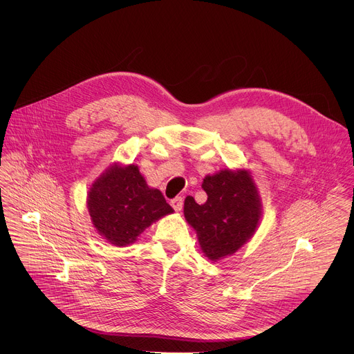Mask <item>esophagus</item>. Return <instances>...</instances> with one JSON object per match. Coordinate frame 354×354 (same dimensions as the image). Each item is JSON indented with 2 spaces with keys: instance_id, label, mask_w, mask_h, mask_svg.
Instances as JSON below:
<instances>
[{
  "instance_id": "obj_1",
  "label": "esophagus",
  "mask_w": 354,
  "mask_h": 354,
  "mask_svg": "<svg viewBox=\"0 0 354 354\" xmlns=\"http://www.w3.org/2000/svg\"><path fill=\"white\" fill-rule=\"evenodd\" d=\"M171 206L174 207L175 212H180L182 207H183V198H182L180 196L172 198V200H171Z\"/></svg>"
}]
</instances>
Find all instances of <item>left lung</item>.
<instances>
[{"instance_id":"left-lung-1","label":"left lung","mask_w":354,"mask_h":354,"mask_svg":"<svg viewBox=\"0 0 354 354\" xmlns=\"http://www.w3.org/2000/svg\"><path fill=\"white\" fill-rule=\"evenodd\" d=\"M207 201L197 205L185 198V218L196 231L205 257L224 259L254 236L262 216L258 187L246 169H223L207 175L201 183Z\"/></svg>"}]
</instances>
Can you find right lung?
Wrapping results in <instances>:
<instances>
[{"label":"right lung","mask_w":354,"mask_h":354,"mask_svg":"<svg viewBox=\"0 0 354 354\" xmlns=\"http://www.w3.org/2000/svg\"><path fill=\"white\" fill-rule=\"evenodd\" d=\"M86 207L97 234L115 246L136 242L145 228L174 213L162 193L147 185L137 165L119 162L95 179Z\"/></svg>","instance_id":"right-lung-1"}]
</instances>
